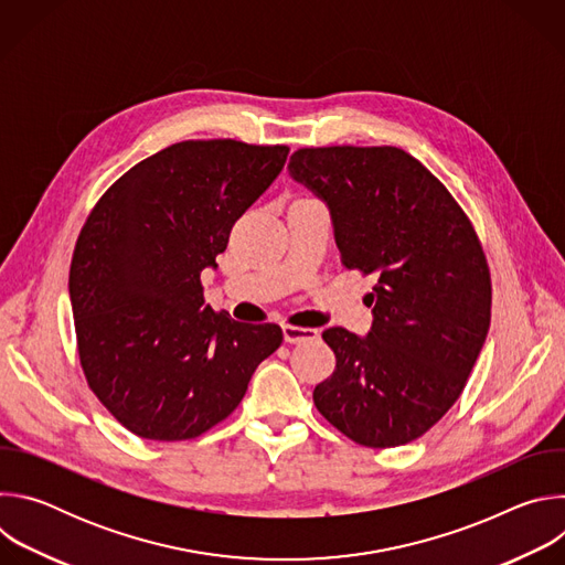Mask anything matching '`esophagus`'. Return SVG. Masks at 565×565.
<instances>
[{
    "label": "esophagus",
    "instance_id": "esophagus-1",
    "mask_svg": "<svg viewBox=\"0 0 565 565\" xmlns=\"http://www.w3.org/2000/svg\"><path fill=\"white\" fill-rule=\"evenodd\" d=\"M319 333L315 329H301V327H284V340L288 344H301V342H308V340H317Z\"/></svg>",
    "mask_w": 565,
    "mask_h": 565
}]
</instances>
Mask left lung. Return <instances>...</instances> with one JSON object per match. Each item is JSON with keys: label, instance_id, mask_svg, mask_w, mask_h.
Wrapping results in <instances>:
<instances>
[{"label": "left lung", "instance_id": "left-lung-1", "mask_svg": "<svg viewBox=\"0 0 565 565\" xmlns=\"http://www.w3.org/2000/svg\"><path fill=\"white\" fill-rule=\"evenodd\" d=\"M288 172L327 203L342 264L377 279L366 338L321 333L338 364L315 407L358 445H407L451 409L486 344L480 241L447 188L397 147H303Z\"/></svg>", "mask_w": 565, "mask_h": 565}]
</instances>
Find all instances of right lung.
I'll return each instance as SVG.
<instances>
[{
    "instance_id": "obj_1",
    "label": "right lung",
    "mask_w": 565,
    "mask_h": 565,
    "mask_svg": "<svg viewBox=\"0 0 565 565\" xmlns=\"http://www.w3.org/2000/svg\"><path fill=\"white\" fill-rule=\"evenodd\" d=\"M286 145L185 140L122 174L96 203L71 259L79 364L131 434L190 440L225 420L284 333L205 303L234 221L279 177Z\"/></svg>"
}]
</instances>
